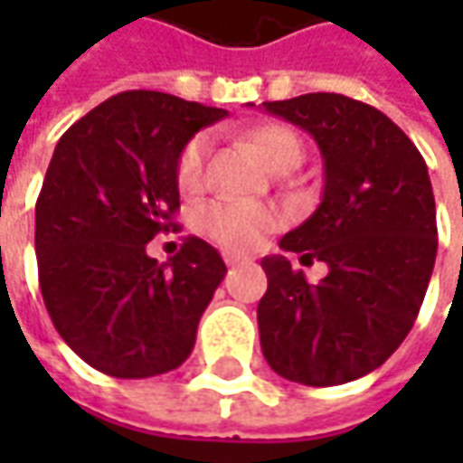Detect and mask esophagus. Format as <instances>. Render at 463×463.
<instances>
[{
    "label": "esophagus",
    "mask_w": 463,
    "mask_h": 463,
    "mask_svg": "<svg viewBox=\"0 0 463 463\" xmlns=\"http://www.w3.org/2000/svg\"><path fill=\"white\" fill-rule=\"evenodd\" d=\"M223 262H226L229 268H234V265H241L244 258H240V255H223Z\"/></svg>",
    "instance_id": "obj_1"
}]
</instances>
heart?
I'll return each instance as SVG.
<instances>
[{
    "instance_id": "obj_1",
    "label": "heart",
    "mask_w": 463,
    "mask_h": 463,
    "mask_svg": "<svg viewBox=\"0 0 463 463\" xmlns=\"http://www.w3.org/2000/svg\"><path fill=\"white\" fill-rule=\"evenodd\" d=\"M208 136L190 138L175 165V180L177 187L193 195L203 187L205 180V156H208ZM252 146L262 156L268 167H283L288 162H301L304 146L301 138L280 126L268 123L252 131ZM280 223V213L276 208L262 203H247V201H213L203 205L195 216V226L205 240L219 244L226 252H250L255 250L262 237Z\"/></svg>"
}]
</instances>
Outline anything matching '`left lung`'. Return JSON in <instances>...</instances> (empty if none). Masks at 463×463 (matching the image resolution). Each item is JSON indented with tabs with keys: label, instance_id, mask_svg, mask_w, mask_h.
I'll return each mask as SVG.
<instances>
[{
	"label": "left lung",
	"instance_id": "left-lung-1",
	"mask_svg": "<svg viewBox=\"0 0 463 463\" xmlns=\"http://www.w3.org/2000/svg\"><path fill=\"white\" fill-rule=\"evenodd\" d=\"M262 108L314 136L325 159L322 203L280 250L329 268L311 286L288 258H262V355L278 376L307 386L361 379L402 345L433 276L436 198L425 159L394 120L345 95Z\"/></svg>",
	"mask_w": 463,
	"mask_h": 463
}]
</instances>
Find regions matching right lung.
Masks as SVG:
<instances>
[{
	"label": "right lung",
	"instance_id": "1",
	"mask_svg": "<svg viewBox=\"0 0 463 463\" xmlns=\"http://www.w3.org/2000/svg\"><path fill=\"white\" fill-rule=\"evenodd\" d=\"M226 110L131 90L105 99L59 138L35 203L45 309L84 364L149 379L185 364L201 314L223 280L222 255L187 237L169 262L146 244L175 229V165Z\"/></svg>",
	"mask_w": 463,
	"mask_h": 463
}]
</instances>
